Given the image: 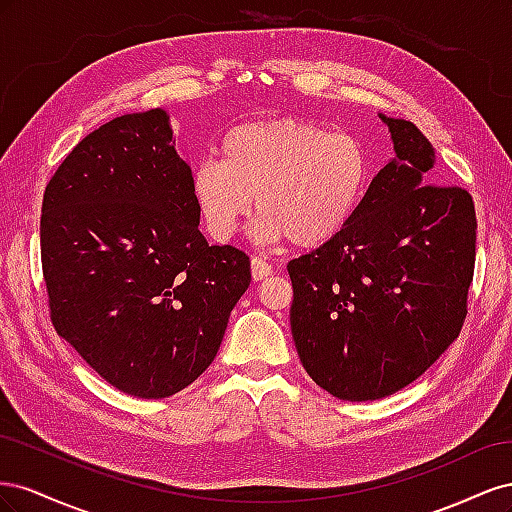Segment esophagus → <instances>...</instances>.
I'll use <instances>...</instances> for the list:
<instances>
[{
    "label": "esophagus",
    "instance_id": "obj_1",
    "mask_svg": "<svg viewBox=\"0 0 512 512\" xmlns=\"http://www.w3.org/2000/svg\"><path fill=\"white\" fill-rule=\"evenodd\" d=\"M271 275H273V267L269 265V262L254 256L252 258V277H254V280L260 282V280H265V277H271Z\"/></svg>",
    "mask_w": 512,
    "mask_h": 512
}]
</instances>
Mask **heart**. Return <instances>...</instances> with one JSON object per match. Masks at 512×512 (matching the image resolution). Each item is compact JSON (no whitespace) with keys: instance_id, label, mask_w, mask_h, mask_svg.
<instances>
[{"instance_id":"1","label":"heart","mask_w":512,"mask_h":512,"mask_svg":"<svg viewBox=\"0 0 512 512\" xmlns=\"http://www.w3.org/2000/svg\"><path fill=\"white\" fill-rule=\"evenodd\" d=\"M369 179L371 156L356 134L273 117L230 128L220 160L194 166L192 198L218 241L237 235L256 196L262 241L318 247L352 222Z\"/></svg>"}]
</instances>
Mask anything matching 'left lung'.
Returning <instances> with one entry per match:
<instances>
[{
	"mask_svg": "<svg viewBox=\"0 0 512 512\" xmlns=\"http://www.w3.org/2000/svg\"><path fill=\"white\" fill-rule=\"evenodd\" d=\"M380 119L395 160L335 239L288 262L299 359L344 401L389 397L423 376L459 337L474 277L470 192L425 183L431 143L412 121Z\"/></svg>",
	"mask_w": 512,
	"mask_h": 512,
	"instance_id": "obj_1",
	"label": "left lung"
}]
</instances>
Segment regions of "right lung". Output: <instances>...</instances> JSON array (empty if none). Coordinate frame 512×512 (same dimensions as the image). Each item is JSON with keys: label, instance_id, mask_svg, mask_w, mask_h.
I'll list each match as a JSON object with an SVG mask.
<instances>
[{"label": "right lung", "instance_id": "add662e5", "mask_svg": "<svg viewBox=\"0 0 512 512\" xmlns=\"http://www.w3.org/2000/svg\"><path fill=\"white\" fill-rule=\"evenodd\" d=\"M192 170L162 108L87 134L44 190L40 254L59 337L115 389L162 399L220 350L250 256L198 230Z\"/></svg>", "mask_w": 512, "mask_h": 512}]
</instances>
